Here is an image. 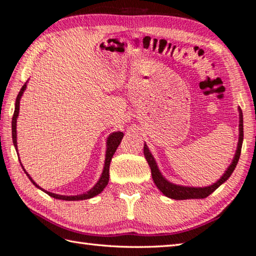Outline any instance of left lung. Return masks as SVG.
<instances>
[{
    "mask_svg": "<svg viewBox=\"0 0 256 256\" xmlns=\"http://www.w3.org/2000/svg\"><path fill=\"white\" fill-rule=\"evenodd\" d=\"M238 111H240V138H238L236 153H235L233 162L228 166V171H225L223 176L220 178L216 183H214L213 185H210V186L188 188V186H181V185L170 183L162 176L161 172L158 171L156 163H155V161H154V158L152 156V154L150 153V150L148 148L146 144H144V155H145V158H146V161L150 165V168H151L152 178H153L155 185H156L160 191H161L165 195V196H168L170 198H174V200L205 198H208L210 194H212L215 190L220 186V185L223 184L230 176H231L233 171L238 165L240 155H241V148H242V143H243V113L241 111V108H238Z\"/></svg>",
    "mask_w": 256,
    "mask_h": 256,
    "instance_id": "obj_1",
    "label": "left lung"
}]
</instances>
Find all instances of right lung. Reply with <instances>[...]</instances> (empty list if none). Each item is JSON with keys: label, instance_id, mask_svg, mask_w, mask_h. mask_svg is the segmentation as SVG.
I'll use <instances>...</instances> for the list:
<instances>
[{"label": "right lung", "instance_id": "right-lung-1", "mask_svg": "<svg viewBox=\"0 0 256 256\" xmlns=\"http://www.w3.org/2000/svg\"><path fill=\"white\" fill-rule=\"evenodd\" d=\"M26 88V83H25L21 91L18 92V98H16V101H15V110H14V114H13V118H12V138H13V144L15 146V150H18V143H16V118L18 116V111H20V100H21L22 94L24 92V90ZM123 133L122 132H115L112 133L110 135L108 138V148H106V156H105V164H104V170H103V173H102V176L101 178L98 180V182L94 185V188L90 190L88 193L85 194H81V195H76V196H65V195H58V194H54L51 192H48V191H44L41 188L38 186V185L35 183L32 178L30 176V175L26 173V175L28 176V178L31 180V182L35 185V186L41 188L42 191H44L50 196H52L54 198H58V200H64V201H80V200H88V198H91L95 195H98L101 193L103 190L106 186L108 183V178H110V163H111V160L113 158V154L116 151V148H118L120 143H121L122 138H123ZM21 163V162H20ZM22 165V164H21ZM23 168V166H22Z\"/></svg>", "mask_w": 256, "mask_h": 256}]
</instances>
